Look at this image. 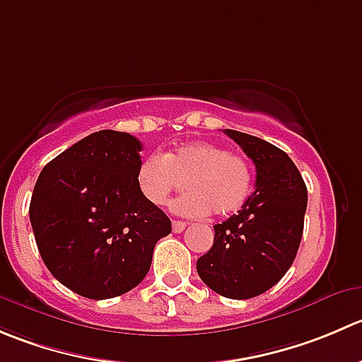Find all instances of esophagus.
Listing matches in <instances>:
<instances>
[{
	"label": "esophagus",
	"instance_id": "1",
	"mask_svg": "<svg viewBox=\"0 0 362 362\" xmlns=\"http://www.w3.org/2000/svg\"><path fill=\"white\" fill-rule=\"evenodd\" d=\"M171 226H173L175 233H182V231L185 230V226H187V224H185L184 221H173V224H171Z\"/></svg>",
	"mask_w": 362,
	"mask_h": 362
}]
</instances>
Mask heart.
Listing matches in <instances>:
<instances>
[{"instance_id":"b5f03b06","label":"heart","mask_w":362,"mask_h":362,"mask_svg":"<svg viewBox=\"0 0 362 362\" xmlns=\"http://www.w3.org/2000/svg\"><path fill=\"white\" fill-rule=\"evenodd\" d=\"M187 192L171 203L178 216H230L237 212L252 189V168L247 159L209 141H191L164 156L153 153L139 163L136 171L138 191L150 205L160 206L171 192Z\"/></svg>"}]
</instances>
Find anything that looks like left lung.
<instances>
[{
    "instance_id": "8db88e82",
    "label": "left lung",
    "mask_w": 362,
    "mask_h": 362,
    "mask_svg": "<svg viewBox=\"0 0 362 362\" xmlns=\"http://www.w3.org/2000/svg\"><path fill=\"white\" fill-rule=\"evenodd\" d=\"M256 166V189L242 209L214 226V244L196 270L209 288L228 299H251L276 285L293 263L304 230L308 189L278 146L226 129Z\"/></svg>"
}]
</instances>
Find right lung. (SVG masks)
Listing matches in <instances>:
<instances>
[{"label": "right lung", "instance_id": "1", "mask_svg": "<svg viewBox=\"0 0 362 362\" xmlns=\"http://www.w3.org/2000/svg\"><path fill=\"white\" fill-rule=\"evenodd\" d=\"M141 141L99 131L42 170L30 203L37 247L52 276L88 299H111L148 274L171 221L138 191Z\"/></svg>", "mask_w": 362, "mask_h": 362}]
</instances>
